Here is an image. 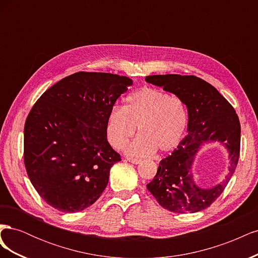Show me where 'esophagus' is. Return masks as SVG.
Here are the masks:
<instances>
[{"mask_svg": "<svg viewBox=\"0 0 258 258\" xmlns=\"http://www.w3.org/2000/svg\"><path fill=\"white\" fill-rule=\"evenodd\" d=\"M127 160L131 163H135V165H139L140 162H141V159H138V158H131V157H128Z\"/></svg>", "mask_w": 258, "mask_h": 258, "instance_id": "esophagus-1", "label": "esophagus"}]
</instances>
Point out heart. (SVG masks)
<instances>
[{"label": "heart", "instance_id": "obj_1", "mask_svg": "<svg viewBox=\"0 0 258 258\" xmlns=\"http://www.w3.org/2000/svg\"><path fill=\"white\" fill-rule=\"evenodd\" d=\"M188 124L184 101L169 92L143 87L127 97L123 107L116 106L108 114L106 136L115 148H121L135 136H141L127 148L132 156H150L157 148L169 152L183 139Z\"/></svg>", "mask_w": 258, "mask_h": 258}]
</instances>
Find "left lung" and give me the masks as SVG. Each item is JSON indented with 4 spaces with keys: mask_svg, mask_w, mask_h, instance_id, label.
<instances>
[{
    "mask_svg": "<svg viewBox=\"0 0 258 258\" xmlns=\"http://www.w3.org/2000/svg\"><path fill=\"white\" fill-rule=\"evenodd\" d=\"M145 81L181 98L188 111V134L146 185L158 204L174 213H195L210 207L227 186L240 156L241 127L235 108L212 85L194 75H151ZM222 143L230 153L229 174L223 182L204 189L193 181L194 157L207 142Z\"/></svg>",
    "mask_w": 258,
    "mask_h": 258,
    "instance_id": "8db88e82",
    "label": "left lung"
}]
</instances>
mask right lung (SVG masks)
Returning a JSON list of instances; mask_svg holds the SVG:
<instances>
[{"label":"right lung","instance_id":"add662e5","mask_svg":"<svg viewBox=\"0 0 258 258\" xmlns=\"http://www.w3.org/2000/svg\"><path fill=\"white\" fill-rule=\"evenodd\" d=\"M132 85L127 76L77 72L40 97L25 123L23 158L42 199L61 212L95 204L120 161L106 139L113 106Z\"/></svg>","mask_w":258,"mask_h":258}]
</instances>
